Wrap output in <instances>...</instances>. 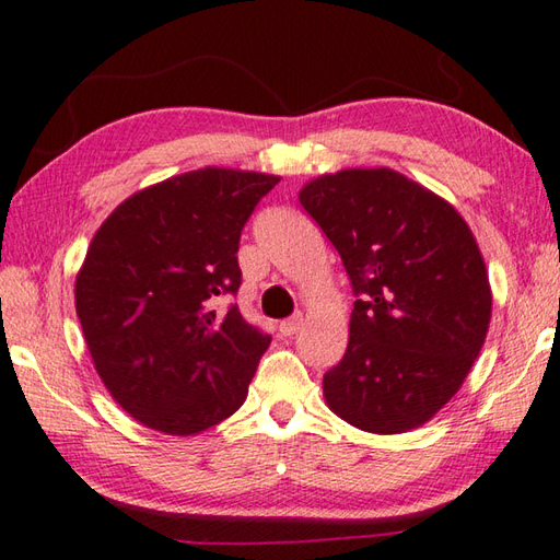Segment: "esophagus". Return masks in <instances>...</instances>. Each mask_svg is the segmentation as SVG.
<instances>
[{
	"label": "esophagus",
	"mask_w": 560,
	"mask_h": 560,
	"mask_svg": "<svg viewBox=\"0 0 560 560\" xmlns=\"http://www.w3.org/2000/svg\"><path fill=\"white\" fill-rule=\"evenodd\" d=\"M302 326H304V316L302 314H296L292 318H284L280 323V335H284V338H292V335L300 330Z\"/></svg>",
	"instance_id": "34e87169"
}]
</instances>
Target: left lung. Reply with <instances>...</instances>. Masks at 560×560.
Masks as SVG:
<instances>
[{
    "mask_svg": "<svg viewBox=\"0 0 560 560\" xmlns=\"http://www.w3.org/2000/svg\"><path fill=\"white\" fill-rule=\"evenodd\" d=\"M300 203L359 294L342 362L323 376L330 412L369 433L427 424L489 332L493 294L475 234L453 203L390 167L320 175Z\"/></svg>",
    "mask_w": 560,
    "mask_h": 560,
    "instance_id": "left-lung-1",
    "label": "left lung"
}]
</instances>
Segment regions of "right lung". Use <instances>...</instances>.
<instances>
[{"mask_svg": "<svg viewBox=\"0 0 560 560\" xmlns=\"http://www.w3.org/2000/svg\"><path fill=\"white\" fill-rule=\"evenodd\" d=\"M278 175L201 167L131 194L93 234L73 300L97 376L139 424L196 436L244 405L270 345L237 294L240 237Z\"/></svg>", "mask_w": 560, "mask_h": 560, "instance_id": "1", "label": "right lung"}]
</instances>
